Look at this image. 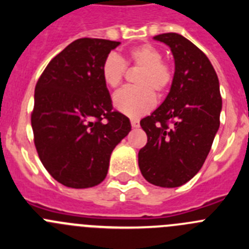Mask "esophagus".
Returning <instances> with one entry per match:
<instances>
[{"label":"esophagus","mask_w":249,"mask_h":249,"mask_svg":"<svg viewBox=\"0 0 249 249\" xmlns=\"http://www.w3.org/2000/svg\"><path fill=\"white\" fill-rule=\"evenodd\" d=\"M131 124L133 128H137V127H140V120L138 118H131Z\"/></svg>","instance_id":"esophagus-1"}]
</instances>
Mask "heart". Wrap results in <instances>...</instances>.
Segmentation results:
<instances>
[{
	"label": "heart",
	"instance_id": "b5f03b06",
	"mask_svg": "<svg viewBox=\"0 0 249 249\" xmlns=\"http://www.w3.org/2000/svg\"><path fill=\"white\" fill-rule=\"evenodd\" d=\"M126 66L141 67L137 87H126L114 94V107L129 117H140L153 108L156 94L163 96L173 82L172 67L163 61V53L156 46H136L124 58L109 53L101 66L103 82L109 89H117L124 80Z\"/></svg>",
	"mask_w": 249,
	"mask_h": 249
}]
</instances>
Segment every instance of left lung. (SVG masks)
I'll return each mask as SVG.
<instances>
[{"mask_svg": "<svg viewBox=\"0 0 249 249\" xmlns=\"http://www.w3.org/2000/svg\"><path fill=\"white\" fill-rule=\"evenodd\" d=\"M153 38L169 46L176 68L166 100L140 122L147 143L138 166L149 183L172 188L203 166L219 128L222 97L212 63L190 39L173 32Z\"/></svg>", "mask_w": 249, "mask_h": 249, "instance_id": "obj_1", "label": "left lung"}]
</instances>
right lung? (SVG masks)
Segmentation results:
<instances>
[{"label": "right lung", "mask_w": 249, "mask_h": 249, "mask_svg": "<svg viewBox=\"0 0 249 249\" xmlns=\"http://www.w3.org/2000/svg\"><path fill=\"white\" fill-rule=\"evenodd\" d=\"M120 42L78 38L51 59L35 89L31 113L38 157L57 182L71 188L100 184L112 151L131 131L113 109L101 66Z\"/></svg>", "instance_id": "right-lung-1"}]
</instances>
